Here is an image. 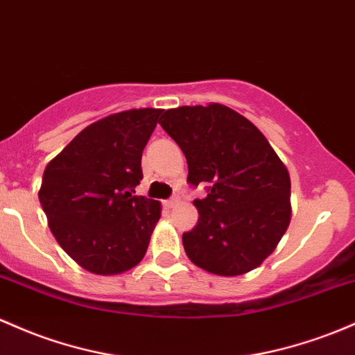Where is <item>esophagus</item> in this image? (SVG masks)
I'll use <instances>...</instances> for the list:
<instances>
[{
    "instance_id": "obj_1",
    "label": "esophagus",
    "mask_w": 355,
    "mask_h": 355,
    "mask_svg": "<svg viewBox=\"0 0 355 355\" xmlns=\"http://www.w3.org/2000/svg\"><path fill=\"white\" fill-rule=\"evenodd\" d=\"M178 200H180V198H178V196H173V197H170L168 200H165V205L168 209H171V207H175V205L178 204Z\"/></svg>"
}]
</instances>
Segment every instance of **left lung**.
<instances>
[{"mask_svg": "<svg viewBox=\"0 0 355 355\" xmlns=\"http://www.w3.org/2000/svg\"><path fill=\"white\" fill-rule=\"evenodd\" d=\"M159 124L180 146L196 198L197 225L184 232L187 256L202 270L237 276L258 268L290 224V175L258 128L232 109L184 106Z\"/></svg>", "mask_w": 355, "mask_h": 355, "instance_id": "left-lung-1", "label": "left lung"}]
</instances>
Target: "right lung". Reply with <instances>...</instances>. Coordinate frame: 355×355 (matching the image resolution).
Wrapping results in <instances>:
<instances>
[{
    "instance_id": "obj_1",
    "label": "right lung",
    "mask_w": 355,
    "mask_h": 355,
    "mask_svg": "<svg viewBox=\"0 0 355 355\" xmlns=\"http://www.w3.org/2000/svg\"><path fill=\"white\" fill-rule=\"evenodd\" d=\"M162 109L96 121L46 165L38 198L62 249L96 275H118L145 256L159 204L135 196L141 155Z\"/></svg>"
}]
</instances>
